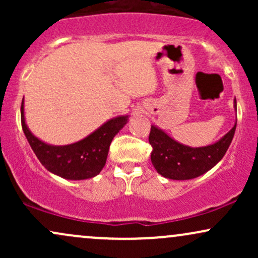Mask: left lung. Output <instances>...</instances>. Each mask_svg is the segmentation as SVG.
<instances>
[{"mask_svg":"<svg viewBox=\"0 0 258 258\" xmlns=\"http://www.w3.org/2000/svg\"><path fill=\"white\" fill-rule=\"evenodd\" d=\"M236 111V100L234 99ZM236 123L215 143L205 147H189L174 141L158 126L152 125L149 143L153 147L150 158L158 171L165 178L185 180L193 179L211 170L221 161L232 143Z\"/></svg>","mask_w":258,"mask_h":258,"instance_id":"1","label":"left lung"}]
</instances>
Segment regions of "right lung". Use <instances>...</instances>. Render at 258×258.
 I'll use <instances>...</instances> for the list:
<instances>
[{
    "mask_svg": "<svg viewBox=\"0 0 258 258\" xmlns=\"http://www.w3.org/2000/svg\"><path fill=\"white\" fill-rule=\"evenodd\" d=\"M22 127L31 149L49 172L61 178L81 180L96 177L105 166L112 138L128 122V115L112 117L87 137L67 146H53L41 141L29 130L24 115V100L20 108Z\"/></svg>",
    "mask_w": 258,
    "mask_h": 258,
    "instance_id": "right-lung-1",
    "label": "right lung"
}]
</instances>
